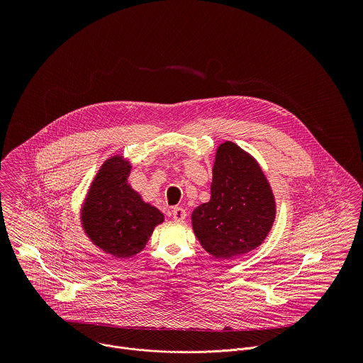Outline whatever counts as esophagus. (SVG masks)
Returning <instances> with one entry per match:
<instances>
[{
  "label": "esophagus",
  "mask_w": 363,
  "mask_h": 363,
  "mask_svg": "<svg viewBox=\"0 0 363 363\" xmlns=\"http://www.w3.org/2000/svg\"><path fill=\"white\" fill-rule=\"evenodd\" d=\"M186 209H183L182 207L172 208V216L176 222H183L186 219Z\"/></svg>",
  "instance_id": "1"
}]
</instances>
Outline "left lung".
<instances>
[{"label":"left lung","instance_id":"obj_1","mask_svg":"<svg viewBox=\"0 0 363 363\" xmlns=\"http://www.w3.org/2000/svg\"><path fill=\"white\" fill-rule=\"evenodd\" d=\"M275 199L257 160L226 141L216 150L211 200L196 208V238L215 259L246 255L265 240L275 220Z\"/></svg>","mask_w":363,"mask_h":363}]
</instances>
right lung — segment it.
I'll use <instances>...</instances> for the list:
<instances>
[{"label":"right lung","instance_id":"1","mask_svg":"<svg viewBox=\"0 0 363 363\" xmlns=\"http://www.w3.org/2000/svg\"><path fill=\"white\" fill-rule=\"evenodd\" d=\"M130 170L131 164L123 156L108 157L95 176L81 209L86 236L117 259L138 255L164 218L131 189L127 182Z\"/></svg>","mask_w":363,"mask_h":363}]
</instances>
